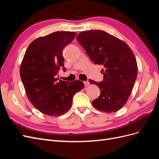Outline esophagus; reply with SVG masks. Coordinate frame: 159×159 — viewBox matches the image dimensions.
Segmentation results:
<instances>
[{
  "label": "esophagus",
  "instance_id": "34e87169",
  "mask_svg": "<svg viewBox=\"0 0 159 159\" xmlns=\"http://www.w3.org/2000/svg\"><path fill=\"white\" fill-rule=\"evenodd\" d=\"M84 85H85V86H88V85L90 84V83L88 81H84Z\"/></svg>",
  "mask_w": 159,
  "mask_h": 159
}]
</instances>
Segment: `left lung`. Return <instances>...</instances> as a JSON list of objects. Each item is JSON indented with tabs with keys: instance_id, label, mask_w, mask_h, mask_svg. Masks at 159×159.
<instances>
[{
	"instance_id": "1",
	"label": "left lung",
	"mask_w": 159,
	"mask_h": 159,
	"mask_svg": "<svg viewBox=\"0 0 159 159\" xmlns=\"http://www.w3.org/2000/svg\"><path fill=\"white\" fill-rule=\"evenodd\" d=\"M76 39L95 64L103 65V80H89L100 89L93 106L106 113L115 112L126 103L137 79V64L133 52L125 42L107 32L84 31Z\"/></svg>"
}]
</instances>
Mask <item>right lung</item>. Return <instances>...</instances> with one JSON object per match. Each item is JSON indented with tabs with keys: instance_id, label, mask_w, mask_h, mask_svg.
<instances>
[{
	"instance_id": "right-lung-1",
	"label": "right lung",
	"mask_w": 159,
	"mask_h": 159,
	"mask_svg": "<svg viewBox=\"0 0 159 159\" xmlns=\"http://www.w3.org/2000/svg\"><path fill=\"white\" fill-rule=\"evenodd\" d=\"M74 32H55L30 43L22 61L20 74L28 99L38 110L59 116L70 109L74 95L84 88L79 80L56 78L60 68L66 71L62 52L74 40Z\"/></svg>"
}]
</instances>
